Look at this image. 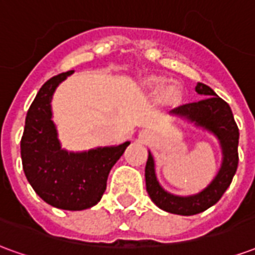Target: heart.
Returning <instances> with one entry per match:
<instances>
[{"label": "heart", "mask_w": 255, "mask_h": 255, "mask_svg": "<svg viewBox=\"0 0 255 255\" xmlns=\"http://www.w3.org/2000/svg\"><path fill=\"white\" fill-rule=\"evenodd\" d=\"M165 82V78L162 76H157V75H151V76H147L144 79V84L147 87H151V89H155V87H160L161 84ZM161 100L164 101L165 104H176L182 98V89L180 86L176 83L166 84L164 89L161 90L160 93Z\"/></svg>", "instance_id": "obj_1"}]
</instances>
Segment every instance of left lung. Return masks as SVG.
Instances as JSON below:
<instances>
[{"instance_id": "8db88e82", "label": "left lung", "mask_w": 255, "mask_h": 255, "mask_svg": "<svg viewBox=\"0 0 255 255\" xmlns=\"http://www.w3.org/2000/svg\"><path fill=\"white\" fill-rule=\"evenodd\" d=\"M195 91L203 97L202 100L188 105L179 106L171 111V116L194 124V127L212 133L219 140L221 155H223L219 172L212 179V182L197 194L175 195L166 191L157 180L154 158L150 151L144 168L146 190L151 201L168 213L180 214V216L198 214L213 206L223 197L225 190L230 187L239 161L238 157L239 129L230 105L224 100H221L206 84L197 83Z\"/></svg>"}]
</instances>
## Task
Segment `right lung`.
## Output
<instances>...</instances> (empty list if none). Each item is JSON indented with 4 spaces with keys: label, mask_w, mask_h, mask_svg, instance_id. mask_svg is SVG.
I'll return each instance as SVG.
<instances>
[{
    "label": "right lung",
    "mask_w": 255,
    "mask_h": 255,
    "mask_svg": "<svg viewBox=\"0 0 255 255\" xmlns=\"http://www.w3.org/2000/svg\"><path fill=\"white\" fill-rule=\"evenodd\" d=\"M72 73L53 76L38 91L27 112L20 149L25 177L45 202L64 210H84L101 201L112 166L129 142L84 151L61 147L52 100L58 84Z\"/></svg>",
    "instance_id": "obj_1"
}]
</instances>
